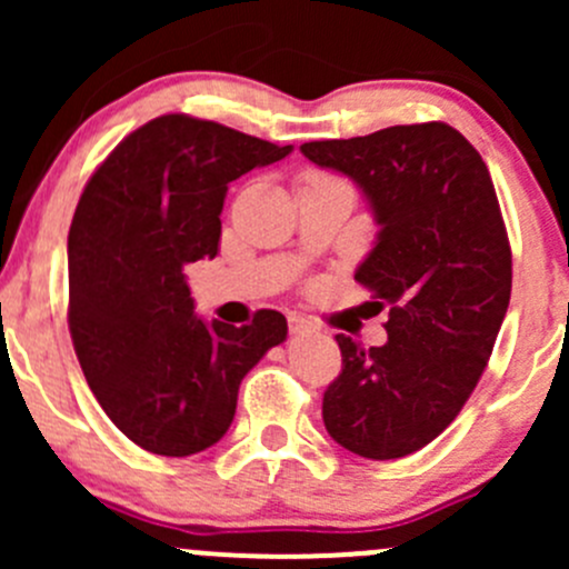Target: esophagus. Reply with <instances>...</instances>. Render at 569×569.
<instances>
[{
  "instance_id": "esophagus-1",
  "label": "esophagus",
  "mask_w": 569,
  "mask_h": 569,
  "mask_svg": "<svg viewBox=\"0 0 569 569\" xmlns=\"http://www.w3.org/2000/svg\"><path fill=\"white\" fill-rule=\"evenodd\" d=\"M289 330L295 332V336H300V332H311V330H317V325H313L311 319L300 317V313H289Z\"/></svg>"
}]
</instances>
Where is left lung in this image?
Listing matches in <instances>:
<instances>
[{"mask_svg": "<svg viewBox=\"0 0 569 569\" xmlns=\"http://www.w3.org/2000/svg\"><path fill=\"white\" fill-rule=\"evenodd\" d=\"M300 151L369 200L380 233L355 280L391 308L382 347L336 336L343 366L321 418L352 455L399 460L460 416L507 317L512 250L496 187L479 151L438 120Z\"/></svg>", "mask_w": 569, "mask_h": 569, "instance_id": "1", "label": "left lung"}]
</instances>
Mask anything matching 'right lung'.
Wrapping results in <instances>:
<instances>
[{
    "mask_svg": "<svg viewBox=\"0 0 569 569\" xmlns=\"http://www.w3.org/2000/svg\"><path fill=\"white\" fill-rule=\"evenodd\" d=\"M291 146L214 120L162 114L90 176L68 231V327L90 391L140 449L189 457L214 446L244 375L286 341V317L203 321L187 263L220 250L228 183Z\"/></svg>",
    "mask_w": 569,
    "mask_h": 569,
    "instance_id": "right-lung-1",
    "label": "right lung"
}]
</instances>
